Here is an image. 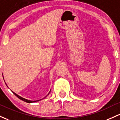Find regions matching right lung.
Returning a JSON list of instances; mask_svg holds the SVG:
<instances>
[{
    "label": "right lung",
    "instance_id": "1",
    "mask_svg": "<svg viewBox=\"0 0 120 120\" xmlns=\"http://www.w3.org/2000/svg\"><path fill=\"white\" fill-rule=\"evenodd\" d=\"M12 92L13 93V94H15V95H16V96L17 98H19V99H20V100H22V101H25V102H26V103H35V102H36V101H40V100H42V99H45V98H46V96H48V95H49V94H50V92H49V94H48V95H47V96H46L45 98H44V99H40V100H36V101H32V100H27V99H24V98H22V97H21V96H20L19 95H17L16 94V93H15L14 92H13V91H12Z\"/></svg>",
    "mask_w": 120,
    "mask_h": 120
}]
</instances>
